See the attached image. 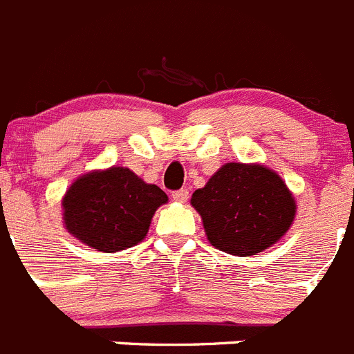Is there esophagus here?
<instances>
[{
  "label": "esophagus",
  "mask_w": 354,
  "mask_h": 354,
  "mask_svg": "<svg viewBox=\"0 0 354 354\" xmlns=\"http://www.w3.org/2000/svg\"><path fill=\"white\" fill-rule=\"evenodd\" d=\"M171 198H174L175 202H179V204H184V202H187V198H189V193H187V189H179V192L171 193Z\"/></svg>",
  "instance_id": "esophagus-1"
}]
</instances>
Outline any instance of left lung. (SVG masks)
<instances>
[{
	"instance_id": "left-lung-1",
	"label": "left lung",
	"mask_w": 354,
	"mask_h": 354,
	"mask_svg": "<svg viewBox=\"0 0 354 354\" xmlns=\"http://www.w3.org/2000/svg\"><path fill=\"white\" fill-rule=\"evenodd\" d=\"M192 205L214 248L252 257L282 239L296 216V200L286 180L259 162H225Z\"/></svg>"
}]
</instances>
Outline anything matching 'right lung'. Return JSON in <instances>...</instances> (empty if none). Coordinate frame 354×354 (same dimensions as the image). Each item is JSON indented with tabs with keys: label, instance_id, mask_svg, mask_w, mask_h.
Listing matches in <instances>:
<instances>
[{
	"label": "right lung",
	"instance_id": "1",
	"mask_svg": "<svg viewBox=\"0 0 354 354\" xmlns=\"http://www.w3.org/2000/svg\"><path fill=\"white\" fill-rule=\"evenodd\" d=\"M168 196L126 167L83 174L62 198L64 227L97 252L117 253L145 239L152 216Z\"/></svg>",
	"mask_w": 354,
	"mask_h": 354
}]
</instances>
